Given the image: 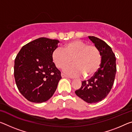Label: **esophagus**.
<instances>
[{
    "mask_svg": "<svg viewBox=\"0 0 132 132\" xmlns=\"http://www.w3.org/2000/svg\"><path fill=\"white\" fill-rule=\"evenodd\" d=\"M61 76H62V78H63V77H69L68 76H67L66 75H64V74H63V73H62V74H61Z\"/></svg>",
    "mask_w": 132,
    "mask_h": 132,
    "instance_id": "1",
    "label": "esophagus"
}]
</instances>
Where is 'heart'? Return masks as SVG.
Here are the masks:
<instances>
[{
	"instance_id": "1",
	"label": "heart",
	"mask_w": 132,
	"mask_h": 132,
	"mask_svg": "<svg viewBox=\"0 0 132 132\" xmlns=\"http://www.w3.org/2000/svg\"><path fill=\"white\" fill-rule=\"evenodd\" d=\"M52 59L59 69L69 64L72 59L73 64L65 67L64 72L72 76L83 74L86 77L92 76L97 72L102 61L99 50L96 46L79 40L67 43L63 50L56 48L52 52Z\"/></svg>"
}]
</instances>
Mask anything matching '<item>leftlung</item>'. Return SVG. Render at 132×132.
Listing matches in <instances>:
<instances>
[{
    "mask_svg": "<svg viewBox=\"0 0 132 132\" xmlns=\"http://www.w3.org/2000/svg\"><path fill=\"white\" fill-rule=\"evenodd\" d=\"M98 48L102 61L97 72L87 80L82 81L76 95L89 103L103 100L111 90L116 72V57L109 46L105 42L95 36H89Z\"/></svg>",
    "mask_w": 132,
    "mask_h": 132,
    "instance_id": "left-lung-1",
    "label": "left lung"
}]
</instances>
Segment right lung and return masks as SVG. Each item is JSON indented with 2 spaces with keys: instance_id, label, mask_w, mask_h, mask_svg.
<instances>
[{
  "instance_id": "right-lung-1",
  "label": "right lung",
  "mask_w": 132,
  "mask_h": 132,
  "mask_svg": "<svg viewBox=\"0 0 132 132\" xmlns=\"http://www.w3.org/2000/svg\"><path fill=\"white\" fill-rule=\"evenodd\" d=\"M58 40L40 37L22 47L14 60V76L20 93L27 100L42 103L49 100L62 79L52 59Z\"/></svg>"
}]
</instances>
